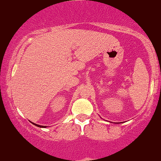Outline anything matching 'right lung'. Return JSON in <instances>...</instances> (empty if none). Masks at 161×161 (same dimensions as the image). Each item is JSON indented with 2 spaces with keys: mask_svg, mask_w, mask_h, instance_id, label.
Instances as JSON below:
<instances>
[{
  "mask_svg": "<svg viewBox=\"0 0 161 161\" xmlns=\"http://www.w3.org/2000/svg\"><path fill=\"white\" fill-rule=\"evenodd\" d=\"M31 123H32V122H31ZM33 123L34 125H35V126H38V127H42V128H46L47 126H41V125H38V124H36V123Z\"/></svg>",
  "mask_w": 161,
  "mask_h": 161,
  "instance_id": "1",
  "label": "right lung"
}]
</instances>
